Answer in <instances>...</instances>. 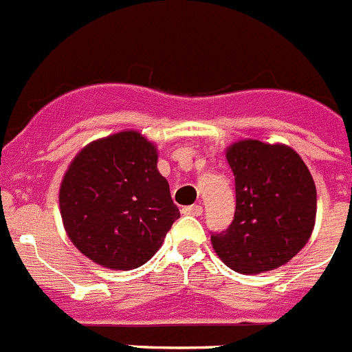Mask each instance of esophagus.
Here are the masks:
<instances>
[{"instance_id":"34e87169","label":"esophagus","mask_w":352,"mask_h":352,"mask_svg":"<svg viewBox=\"0 0 352 352\" xmlns=\"http://www.w3.org/2000/svg\"><path fill=\"white\" fill-rule=\"evenodd\" d=\"M183 214L186 216H201L202 214V206H197V204H193V206H186V208L182 209Z\"/></svg>"}]
</instances>
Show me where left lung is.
<instances>
[{"label":"left lung","instance_id":"1","mask_svg":"<svg viewBox=\"0 0 352 352\" xmlns=\"http://www.w3.org/2000/svg\"><path fill=\"white\" fill-rule=\"evenodd\" d=\"M235 178L234 221L211 234L221 262L239 274L285 265L307 244L316 221V185L293 148L243 140L227 148Z\"/></svg>","mask_w":352,"mask_h":352}]
</instances>
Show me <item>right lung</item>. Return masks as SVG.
<instances>
[{
    "instance_id": "obj_1",
    "label": "right lung",
    "mask_w": 352,
    "mask_h": 352,
    "mask_svg": "<svg viewBox=\"0 0 352 352\" xmlns=\"http://www.w3.org/2000/svg\"><path fill=\"white\" fill-rule=\"evenodd\" d=\"M157 159L151 141L122 131L87 144L67 167L59 190L64 228L98 265L138 269L179 218Z\"/></svg>"
}]
</instances>
